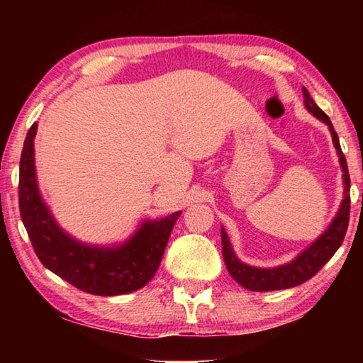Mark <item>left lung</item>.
<instances>
[{
  "label": "left lung",
  "mask_w": 363,
  "mask_h": 363,
  "mask_svg": "<svg viewBox=\"0 0 363 363\" xmlns=\"http://www.w3.org/2000/svg\"><path fill=\"white\" fill-rule=\"evenodd\" d=\"M304 94V106L309 112L323 121L325 125L330 128L331 138H333L335 149L340 157V164L342 169V182H344V199L337 211L336 218L331 220V224L327 230H325L317 240L306 248L303 253L294 257L291 262L284 264V266L272 267V269H259L248 266V264L242 262L235 256L232 250V245L229 242V237L224 229H220V240H223V256L227 270L232 275V279L240 284L242 286L251 291H274V290H285V288L298 286L304 284L306 280L314 277V275L320 270L325 264H327L331 256L336 253V250L341 247L346 235L347 224H349V213H351V195H349V189H351V179H349V171L346 157L341 150L340 139L335 131L333 125L328 118V115L317 106L312 99L309 91L303 88Z\"/></svg>",
  "instance_id": "1"
}]
</instances>
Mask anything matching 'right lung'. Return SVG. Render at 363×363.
I'll return each mask as SVG.
<instances>
[{
  "instance_id": "obj_1",
  "label": "right lung",
  "mask_w": 363,
  "mask_h": 363,
  "mask_svg": "<svg viewBox=\"0 0 363 363\" xmlns=\"http://www.w3.org/2000/svg\"><path fill=\"white\" fill-rule=\"evenodd\" d=\"M33 123L23 143L19 173V210L30 242L43 266L78 290L116 296L149 284L162 262L181 211L158 220H144L130 240L118 247H94L60 229L41 199L35 174Z\"/></svg>"
}]
</instances>
